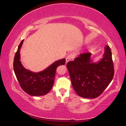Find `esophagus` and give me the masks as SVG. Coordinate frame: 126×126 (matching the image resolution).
Returning a JSON list of instances; mask_svg holds the SVG:
<instances>
[{"label": "esophagus", "instance_id": "esophagus-1", "mask_svg": "<svg viewBox=\"0 0 126 126\" xmlns=\"http://www.w3.org/2000/svg\"><path fill=\"white\" fill-rule=\"evenodd\" d=\"M74 57V55L73 53H70V54L67 57V58H66V62L68 63V62L71 61L72 59H73Z\"/></svg>", "mask_w": 126, "mask_h": 126}]
</instances>
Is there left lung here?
<instances>
[{
  "label": "left lung",
  "instance_id": "obj_1",
  "mask_svg": "<svg viewBox=\"0 0 126 126\" xmlns=\"http://www.w3.org/2000/svg\"><path fill=\"white\" fill-rule=\"evenodd\" d=\"M103 58L93 62L91 53L79 54L67 67L74 90L78 95L86 98H95L103 93L114 76V66L111 50L104 47Z\"/></svg>",
  "mask_w": 126,
  "mask_h": 126
}]
</instances>
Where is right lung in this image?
<instances>
[{"mask_svg": "<svg viewBox=\"0 0 126 126\" xmlns=\"http://www.w3.org/2000/svg\"><path fill=\"white\" fill-rule=\"evenodd\" d=\"M23 41L24 40L20 42L14 57L13 68L15 74L20 87L27 93L33 96L44 95L52 88L57 68L64 65L65 59L55 62L46 69L37 73L26 69L20 61V49Z\"/></svg>", "mask_w": 126, "mask_h": 126, "instance_id": "obj_1", "label": "right lung"}]
</instances>
